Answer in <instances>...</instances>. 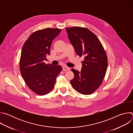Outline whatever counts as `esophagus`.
<instances>
[{
  "mask_svg": "<svg viewBox=\"0 0 133 133\" xmlns=\"http://www.w3.org/2000/svg\"><path fill=\"white\" fill-rule=\"evenodd\" d=\"M63 69L64 71H67V70H70V68L67 66H64L63 67Z\"/></svg>",
  "mask_w": 133,
  "mask_h": 133,
  "instance_id": "esophagus-1",
  "label": "esophagus"
}]
</instances>
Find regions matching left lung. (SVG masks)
<instances>
[{
    "label": "left lung",
    "mask_w": 133,
    "mask_h": 133,
    "mask_svg": "<svg viewBox=\"0 0 133 133\" xmlns=\"http://www.w3.org/2000/svg\"><path fill=\"white\" fill-rule=\"evenodd\" d=\"M68 38L75 52L84 57L81 72L72 68V87L83 95L92 94L102 84L106 72L108 60L104 48L97 37L86 28H66Z\"/></svg>",
    "instance_id": "left-lung-1"
}]
</instances>
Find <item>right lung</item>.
I'll list each match as a JSON object with an SVG mask.
<instances>
[{
	"mask_svg": "<svg viewBox=\"0 0 133 133\" xmlns=\"http://www.w3.org/2000/svg\"><path fill=\"white\" fill-rule=\"evenodd\" d=\"M61 31V29L47 28L34 32L25 42L20 59V70L28 87L39 95L49 93L53 88L60 65L44 62L50 54L51 43Z\"/></svg>",
	"mask_w": 133,
	"mask_h": 133,
	"instance_id": "1",
	"label": "right lung"
}]
</instances>
